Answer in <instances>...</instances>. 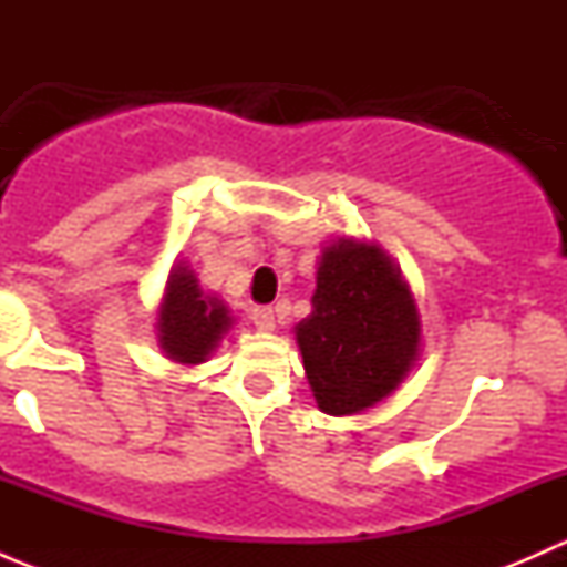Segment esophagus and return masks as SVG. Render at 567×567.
<instances>
[{
	"label": "esophagus",
	"instance_id": "1",
	"mask_svg": "<svg viewBox=\"0 0 567 567\" xmlns=\"http://www.w3.org/2000/svg\"><path fill=\"white\" fill-rule=\"evenodd\" d=\"M251 323H255L260 331H271L274 326H277L271 307H255V310H251Z\"/></svg>",
	"mask_w": 567,
	"mask_h": 567
}]
</instances>
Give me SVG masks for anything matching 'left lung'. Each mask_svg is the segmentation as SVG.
Instances as JSON below:
<instances>
[{"label": "left lung", "instance_id": "1", "mask_svg": "<svg viewBox=\"0 0 567 567\" xmlns=\"http://www.w3.org/2000/svg\"><path fill=\"white\" fill-rule=\"evenodd\" d=\"M307 379L326 414H357L403 381L420 316L381 249L337 241L323 251L312 312L296 326Z\"/></svg>", "mask_w": 567, "mask_h": 567}]
</instances>
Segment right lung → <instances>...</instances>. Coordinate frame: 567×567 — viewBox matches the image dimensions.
Here are the masks:
<instances>
[{"label": "right lung", "instance_id": "1", "mask_svg": "<svg viewBox=\"0 0 567 567\" xmlns=\"http://www.w3.org/2000/svg\"><path fill=\"white\" fill-rule=\"evenodd\" d=\"M227 326H230L227 307L210 296H203L188 268H173L162 312H158L162 348L169 353V359L183 364L205 362Z\"/></svg>", "mask_w": 567, "mask_h": 567}]
</instances>
